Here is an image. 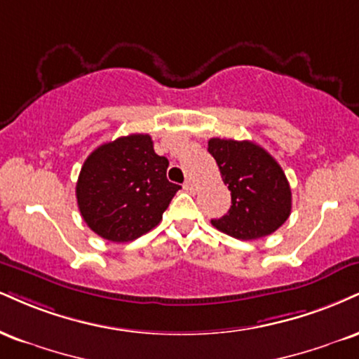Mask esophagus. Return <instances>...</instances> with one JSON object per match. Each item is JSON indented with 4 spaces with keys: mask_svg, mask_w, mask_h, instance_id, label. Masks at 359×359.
<instances>
[{
    "mask_svg": "<svg viewBox=\"0 0 359 359\" xmlns=\"http://www.w3.org/2000/svg\"><path fill=\"white\" fill-rule=\"evenodd\" d=\"M184 189H185V191H187V192H191V194H194V192H196V191H197L196 184H194V182H192V180H187V182H185V184H184Z\"/></svg>",
    "mask_w": 359,
    "mask_h": 359,
    "instance_id": "34e87169",
    "label": "esophagus"
}]
</instances>
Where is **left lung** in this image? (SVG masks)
Segmentation results:
<instances>
[{"label": "left lung", "instance_id": "1", "mask_svg": "<svg viewBox=\"0 0 359 359\" xmlns=\"http://www.w3.org/2000/svg\"><path fill=\"white\" fill-rule=\"evenodd\" d=\"M209 154L231 191V209L212 226L241 241L273 234L291 214V187L271 154L254 142L210 138Z\"/></svg>", "mask_w": 359, "mask_h": 359}]
</instances>
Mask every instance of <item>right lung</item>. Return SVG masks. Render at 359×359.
<instances>
[{
  "mask_svg": "<svg viewBox=\"0 0 359 359\" xmlns=\"http://www.w3.org/2000/svg\"><path fill=\"white\" fill-rule=\"evenodd\" d=\"M168 161L147 133L120 137L86 157L76 182L81 217L95 234L130 243L152 231L180 185L167 180Z\"/></svg>",
  "mask_w": 359,
  "mask_h": 359,
  "instance_id": "add662e5",
  "label": "right lung"
}]
</instances>
